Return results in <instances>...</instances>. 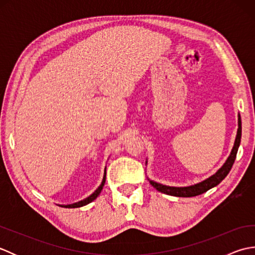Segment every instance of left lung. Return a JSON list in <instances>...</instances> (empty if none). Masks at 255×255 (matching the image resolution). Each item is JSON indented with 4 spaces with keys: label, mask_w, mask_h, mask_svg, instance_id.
<instances>
[{
    "label": "left lung",
    "mask_w": 255,
    "mask_h": 255,
    "mask_svg": "<svg viewBox=\"0 0 255 255\" xmlns=\"http://www.w3.org/2000/svg\"><path fill=\"white\" fill-rule=\"evenodd\" d=\"M241 131H242L241 117H240V114H238V130H237V136H236V140H235V143H234V147H232L231 152L228 158H227L225 163L223 164V166H221L220 169L215 173V174L207 177L206 180L196 184H193V185H189V186H167V185H163V184L161 183L150 180L148 177L150 184L156 189V191L166 195H171V196H176V197L197 196V195L203 194L205 192H207L208 189L217 186L218 184L223 181L227 175H228L232 165L235 163L238 149H239V145L241 142ZM145 164H147V161H145Z\"/></svg>",
    "instance_id": "8db88e82"
}]
</instances>
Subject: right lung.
I'll list each match as a JSON object with an SVG mask.
<instances>
[{
    "mask_svg": "<svg viewBox=\"0 0 255 255\" xmlns=\"http://www.w3.org/2000/svg\"><path fill=\"white\" fill-rule=\"evenodd\" d=\"M105 181H106V167H105L104 176H103V181H102V183H101V185L95 189L93 194H91L89 197H86V198H84V199H82V200H80V202L73 203V204H69V205H59V206H61V207H64V208H78V207H82V206H85V205H88V204L92 203V202H93L94 199H96L97 196H99V195L101 194L102 189H103V186H104V184H105Z\"/></svg>",
    "mask_w": 255,
    "mask_h": 255,
    "instance_id": "obj_1",
    "label": "right lung"
}]
</instances>
